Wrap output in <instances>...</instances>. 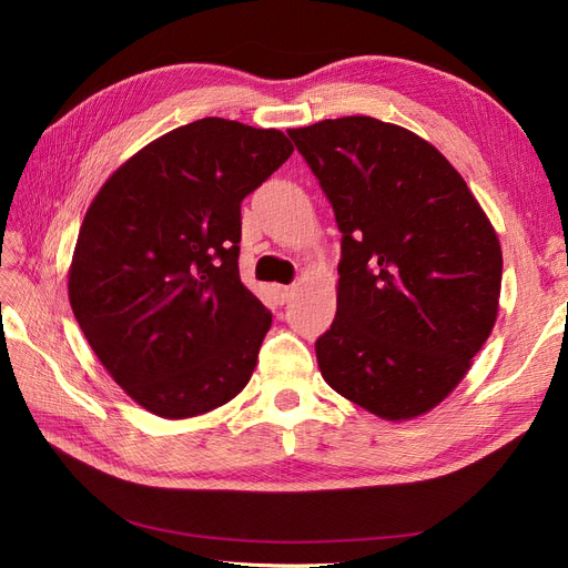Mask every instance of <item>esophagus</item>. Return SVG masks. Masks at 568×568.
Segmentation results:
<instances>
[{
  "label": "esophagus",
  "instance_id": "esophagus-1",
  "mask_svg": "<svg viewBox=\"0 0 568 568\" xmlns=\"http://www.w3.org/2000/svg\"><path fill=\"white\" fill-rule=\"evenodd\" d=\"M272 291H274V298H277V303H286L291 296H294V286L277 284Z\"/></svg>",
  "mask_w": 568,
  "mask_h": 568
}]
</instances>
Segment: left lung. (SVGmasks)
<instances>
[{
    "mask_svg": "<svg viewBox=\"0 0 568 568\" xmlns=\"http://www.w3.org/2000/svg\"><path fill=\"white\" fill-rule=\"evenodd\" d=\"M341 230L336 317L315 343L343 398L403 422L455 390L488 341L503 248L443 153L369 115L288 130Z\"/></svg>",
    "mask_w": 568,
    "mask_h": 568,
    "instance_id": "8db88e82",
    "label": "left lung"
}]
</instances>
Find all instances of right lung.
Instances as JSON below:
<instances>
[{
  "label": "right lung",
  "instance_id": "right-lung-1",
  "mask_svg": "<svg viewBox=\"0 0 568 568\" xmlns=\"http://www.w3.org/2000/svg\"><path fill=\"white\" fill-rule=\"evenodd\" d=\"M294 144L201 118L134 153L84 213L68 298L99 363L163 419L230 403L272 315L239 280L242 201Z\"/></svg>",
  "mask_w": 568,
  "mask_h": 568
}]
</instances>
